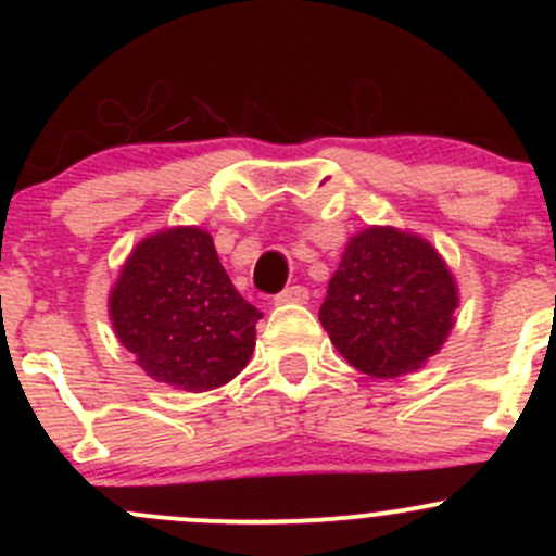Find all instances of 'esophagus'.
Instances as JSON below:
<instances>
[{
    "instance_id": "esophagus-1",
    "label": "esophagus",
    "mask_w": 556,
    "mask_h": 556,
    "mask_svg": "<svg viewBox=\"0 0 556 556\" xmlns=\"http://www.w3.org/2000/svg\"><path fill=\"white\" fill-rule=\"evenodd\" d=\"M306 301H309V290L304 285H290L274 299V304H306Z\"/></svg>"
}]
</instances>
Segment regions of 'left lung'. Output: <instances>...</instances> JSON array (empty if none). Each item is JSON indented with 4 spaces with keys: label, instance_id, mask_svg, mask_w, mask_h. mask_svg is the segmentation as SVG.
<instances>
[{
    "label": "left lung",
    "instance_id": "1",
    "mask_svg": "<svg viewBox=\"0 0 556 556\" xmlns=\"http://www.w3.org/2000/svg\"><path fill=\"white\" fill-rule=\"evenodd\" d=\"M457 285L422 237L374 226L350 239L319 306V323L357 371L412 374L441 350L454 325Z\"/></svg>",
    "mask_w": 556,
    "mask_h": 556
}]
</instances>
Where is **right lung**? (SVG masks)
<instances>
[{"instance_id":"obj_1","label":"right lung","mask_w":556,"mask_h":556,"mask_svg":"<svg viewBox=\"0 0 556 556\" xmlns=\"http://www.w3.org/2000/svg\"><path fill=\"white\" fill-rule=\"evenodd\" d=\"M261 317L195 226L142 239L110 293L112 328L139 368L188 392L215 390L242 371Z\"/></svg>"}]
</instances>
